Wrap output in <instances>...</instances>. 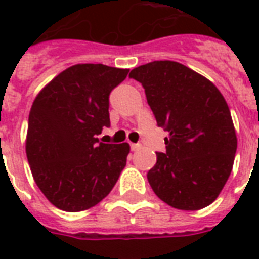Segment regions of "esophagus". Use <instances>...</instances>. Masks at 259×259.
<instances>
[{"label": "esophagus", "mask_w": 259, "mask_h": 259, "mask_svg": "<svg viewBox=\"0 0 259 259\" xmlns=\"http://www.w3.org/2000/svg\"><path fill=\"white\" fill-rule=\"evenodd\" d=\"M140 148V144H130V149L137 150Z\"/></svg>", "instance_id": "34e87169"}]
</instances>
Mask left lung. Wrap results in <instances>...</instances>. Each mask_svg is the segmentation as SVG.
I'll list each match as a JSON object with an SVG mask.
<instances>
[{"label":"left lung","instance_id":"left-lung-1","mask_svg":"<svg viewBox=\"0 0 259 259\" xmlns=\"http://www.w3.org/2000/svg\"><path fill=\"white\" fill-rule=\"evenodd\" d=\"M164 138L165 153L148 172L164 203L196 211L212 203L233 169L237 134L227 102L212 82L188 67L158 60L132 70Z\"/></svg>","mask_w":259,"mask_h":259}]
</instances>
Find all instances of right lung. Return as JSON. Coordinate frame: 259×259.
Listing matches in <instances>:
<instances>
[{"mask_svg":"<svg viewBox=\"0 0 259 259\" xmlns=\"http://www.w3.org/2000/svg\"><path fill=\"white\" fill-rule=\"evenodd\" d=\"M129 70L76 64L38 93L29 113L26 157L44 196L68 212L105 199L126 165L129 144L97 138L110 126L109 95Z\"/></svg>","mask_w":259,"mask_h":259,"instance_id":"obj_1","label":"right lung"}]
</instances>
